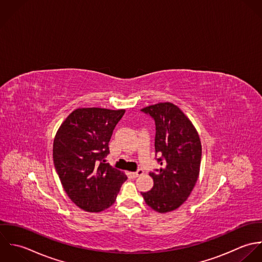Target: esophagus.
Here are the masks:
<instances>
[{"label": "esophagus", "mask_w": 262, "mask_h": 262, "mask_svg": "<svg viewBox=\"0 0 262 262\" xmlns=\"http://www.w3.org/2000/svg\"><path fill=\"white\" fill-rule=\"evenodd\" d=\"M143 174H144V171H143L142 169H138L136 172L129 173V176H130L132 178H137V177H139V176H141V175H143Z\"/></svg>", "instance_id": "esophagus-1"}]
</instances>
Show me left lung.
<instances>
[{"mask_svg":"<svg viewBox=\"0 0 262 262\" xmlns=\"http://www.w3.org/2000/svg\"><path fill=\"white\" fill-rule=\"evenodd\" d=\"M142 111L155 121V155L161 168L150 172L152 189L141 193L156 211H172L188 199L198 181L201 140L191 121L172 103L151 105Z\"/></svg>","mask_w":262,"mask_h":262,"instance_id":"obj_1","label":"left lung"}]
</instances>
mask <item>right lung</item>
Returning <instances> with one entry per match:
<instances>
[{
	"label": "right lung",
	"mask_w": 262,
	"mask_h": 262,
	"mask_svg": "<svg viewBox=\"0 0 262 262\" xmlns=\"http://www.w3.org/2000/svg\"><path fill=\"white\" fill-rule=\"evenodd\" d=\"M124 110L79 108L58 128L53 163L64 191L80 209L97 212L112 206L127 177L105 163L112 132Z\"/></svg>",
	"instance_id": "1"
}]
</instances>
